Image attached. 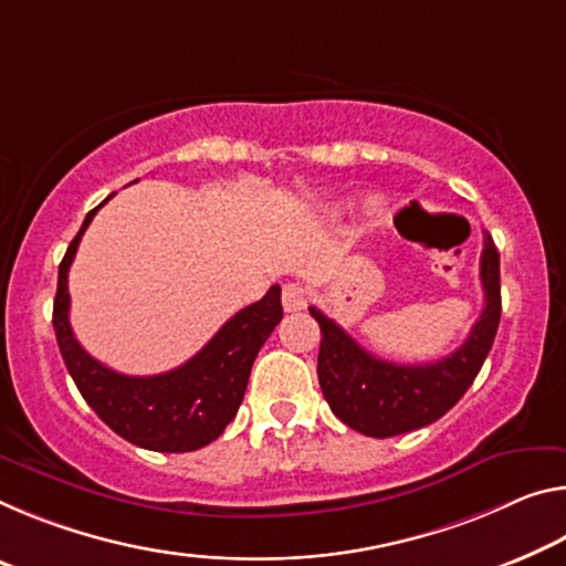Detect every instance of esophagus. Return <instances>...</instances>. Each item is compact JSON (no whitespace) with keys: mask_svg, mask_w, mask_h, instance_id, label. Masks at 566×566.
<instances>
[{"mask_svg":"<svg viewBox=\"0 0 566 566\" xmlns=\"http://www.w3.org/2000/svg\"><path fill=\"white\" fill-rule=\"evenodd\" d=\"M282 304L286 312H300L310 304V290L307 286H302L297 282H290L284 284L282 290Z\"/></svg>","mask_w":566,"mask_h":566,"instance_id":"34e87169","label":"esophagus"}]
</instances>
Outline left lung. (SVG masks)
<instances>
[{
	"instance_id": "8db88e82",
	"label": "left lung",
	"mask_w": 566,
	"mask_h": 566,
	"mask_svg": "<svg viewBox=\"0 0 566 566\" xmlns=\"http://www.w3.org/2000/svg\"><path fill=\"white\" fill-rule=\"evenodd\" d=\"M481 284L483 312L469 339L443 360L426 365L380 360L357 345L337 322L310 307L322 332L317 378L332 412L370 438L410 433L446 416L476 380L499 329V251L489 231H483Z\"/></svg>"
}]
</instances>
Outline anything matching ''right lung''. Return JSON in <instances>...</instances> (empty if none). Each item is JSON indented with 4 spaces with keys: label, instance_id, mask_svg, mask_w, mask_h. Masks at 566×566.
Masks as SVG:
<instances>
[{
    "label": "right lung",
    "instance_id": "1",
    "mask_svg": "<svg viewBox=\"0 0 566 566\" xmlns=\"http://www.w3.org/2000/svg\"><path fill=\"white\" fill-rule=\"evenodd\" d=\"M111 196L101 206L111 201ZM101 206L87 211L83 227L60 262L52 327L62 360L87 406L128 443L160 453H186L209 446L234 420L244 400L251 365L284 315L280 284H274L259 302L237 312L201 347V353L176 370L146 378L115 373L90 357L70 327L67 272L80 239Z\"/></svg>",
    "mask_w": 566,
    "mask_h": 566
}]
</instances>
